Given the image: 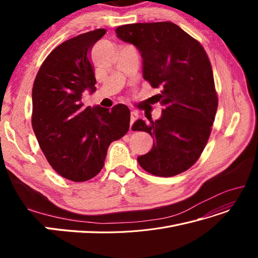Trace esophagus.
<instances>
[{"label":"esophagus","instance_id":"1","mask_svg":"<svg viewBox=\"0 0 258 258\" xmlns=\"http://www.w3.org/2000/svg\"><path fill=\"white\" fill-rule=\"evenodd\" d=\"M138 118V114L136 112H131L130 114V127L132 126V123H134Z\"/></svg>","mask_w":258,"mask_h":258}]
</instances>
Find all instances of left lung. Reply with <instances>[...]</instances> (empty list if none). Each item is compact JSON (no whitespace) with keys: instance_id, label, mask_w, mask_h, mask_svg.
<instances>
[{"instance_id":"left-lung-1","label":"left lung","mask_w":258,"mask_h":258,"mask_svg":"<svg viewBox=\"0 0 258 258\" xmlns=\"http://www.w3.org/2000/svg\"><path fill=\"white\" fill-rule=\"evenodd\" d=\"M121 41L135 45L142 57L143 79L160 88L155 102L161 117L138 119L132 130L155 140L138 157L148 173L173 176L189 169L206 147L217 110L212 67L201 44L173 22L132 23L117 28Z\"/></svg>"}]
</instances>
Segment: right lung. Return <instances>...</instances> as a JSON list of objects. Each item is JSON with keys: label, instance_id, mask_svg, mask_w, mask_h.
Here are the masks:
<instances>
[{"label": "right lung", "instance_id": "add662e5", "mask_svg": "<svg viewBox=\"0 0 258 258\" xmlns=\"http://www.w3.org/2000/svg\"><path fill=\"white\" fill-rule=\"evenodd\" d=\"M106 32L97 29L60 44L43 62L32 89V127L52 169L73 182H85L103 168L107 148L127 134L124 104L85 107L83 92L96 91L90 50Z\"/></svg>", "mask_w": 258, "mask_h": 258}]
</instances>
